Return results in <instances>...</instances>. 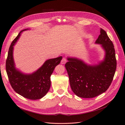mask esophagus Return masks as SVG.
<instances>
[{"mask_svg":"<svg viewBox=\"0 0 125 125\" xmlns=\"http://www.w3.org/2000/svg\"><path fill=\"white\" fill-rule=\"evenodd\" d=\"M67 62V59L65 58H63L61 60V63L62 64H65Z\"/></svg>","mask_w":125,"mask_h":125,"instance_id":"1","label":"esophagus"}]
</instances>
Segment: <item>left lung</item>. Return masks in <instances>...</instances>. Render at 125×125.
<instances>
[{
	"label": "left lung",
	"instance_id": "obj_1",
	"mask_svg": "<svg viewBox=\"0 0 125 125\" xmlns=\"http://www.w3.org/2000/svg\"><path fill=\"white\" fill-rule=\"evenodd\" d=\"M100 33L95 43L101 44L105 51L104 61L89 66L82 60L68 58L65 64L71 88L79 97L93 98L100 95L108 89L114 78L117 66L114 45L102 28Z\"/></svg>",
	"mask_w": 125,
	"mask_h": 125
}]
</instances>
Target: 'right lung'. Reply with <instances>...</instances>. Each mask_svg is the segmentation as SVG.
I'll return each instance as SVG.
<instances>
[{
    "label": "right lung",
    "mask_w": 125,
    "mask_h": 125,
    "mask_svg": "<svg viewBox=\"0 0 125 125\" xmlns=\"http://www.w3.org/2000/svg\"><path fill=\"white\" fill-rule=\"evenodd\" d=\"M26 30L21 31L10 45L6 59V72L11 86L17 93L28 99H40L50 90L51 75L55 67L60 62L62 57L46 60L40 68L31 74H24L17 70L14 67L13 46L19 38L20 33Z\"/></svg>",
    "instance_id": "1"
}]
</instances>
